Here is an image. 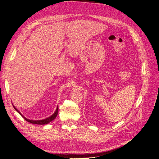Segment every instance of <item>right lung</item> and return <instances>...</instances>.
<instances>
[{"label":"right lung","mask_w":159,"mask_h":159,"mask_svg":"<svg viewBox=\"0 0 159 159\" xmlns=\"http://www.w3.org/2000/svg\"><path fill=\"white\" fill-rule=\"evenodd\" d=\"M12 105H13V107H14V109H15L16 111L20 114L21 116L25 119L26 121H28V122H29V123H32V124H36V125H45V124H48V123H50L51 121H52L53 120H54L56 117V116L57 115V113H58V106H57V108H56V111H55V112L53 113L51 116H50V117H48V118H46V119H42V120H31V119H27V118H26L25 116H24V115L14 107V105L12 104Z\"/></svg>","instance_id":"1"}]
</instances>
